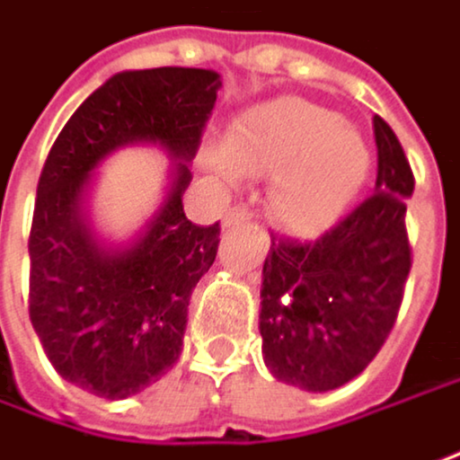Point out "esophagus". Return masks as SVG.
<instances>
[{
    "label": "esophagus",
    "mask_w": 460,
    "mask_h": 460,
    "mask_svg": "<svg viewBox=\"0 0 460 460\" xmlns=\"http://www.w3.org/2000/svg\"><path fill=\"white\" fill-rule=\"evenodd\" d=\"M252 218V213L244 208V205H236V208H231L229 213L224 216V226H231V224H244V221H250Z\"/></svg>",
    "instance_id": "1"
}]
</instances>
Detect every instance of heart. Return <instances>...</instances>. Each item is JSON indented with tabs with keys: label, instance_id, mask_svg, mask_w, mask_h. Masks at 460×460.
Listing matches in <instances>:
<instances>
[{
	"label": "heart",
	"instance_id": "heart-1",
	"mask_svg": "<svg viewBox=\"0 0 460 460\" xmlns=\"http://www.w3.org/2000/svg\"><path fill=\"white\" fill-rule=\"evenodd\" d=\"M208 163L234 179L276 176L273 218L295 236L329 231L350 208L368 173V149L337 112L300 97L250 107L229 126Z\"/></svg>",
	"mask_w": 460,
	"mask_h": 460
}]
</instances>
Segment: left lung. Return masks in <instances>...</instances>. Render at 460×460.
<instances>
[{
  "label": "left lung",
  "instance_id": "1",
  "mask_svg": "<svg viewBox=\"0 0 460 460\" xmlns=\"http://www.w3.org/2000/svg\"><path fill=\"white\" fill-rule=\"evenodd\" d=\"M374 139V194L315 242L273 236L263 263V360L279 382L305 393L337 390L374 360L411 271L405 202L413 173L379 115Z\"/></svg>",
  "mask_w": 460,
  "mask_h": 460
}]
</instances>
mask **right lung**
I'll return each mask as SVG.
<instances>
[{"label": "right lung", "mask_w": 460, "mask_h": 460, "mask_svg": "<svg viewBox=\"0 0 460 460\" xmlns=\"http://www.w3.org/2000/svg\"><path fill=\"white\" fill-rule=\"evenodd\" d=\"M221 75L202 67L123 70L84 100L44 163L31 255V323L55 371L105 400L155 385L179 360L191 289L216 261L221 226L184 213L202 128ZM160 146L172 159L166 197L128 243L93 231L88 194L118 148Z\"/></svg>", "instance_id": "right-lung-1"}]
</instances>
